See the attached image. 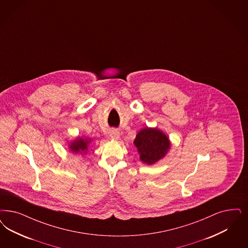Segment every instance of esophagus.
I'll return each instance as SVG.
<instances>
[{"label":"esophagus","instance_id":"1","mask_svg":"<svg viewBox=\"0 0 248 248\" xmlns=\"http://www.w3.org/2000/svg\"><path fill=\"white\" fill-rule=\"evenodd\" d=\"M109 136H110L111 139H112V140H118L120 138V133L116 129H112V130L110 131Z\"/></svg>","mask_w":248,"mask_h":248}]
</instances>
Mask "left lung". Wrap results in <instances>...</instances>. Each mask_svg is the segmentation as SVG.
Listing matches in <instances>:
<instances>
[{
	"instance_id": "left-lung-1",
	"label": "left lung",
	"mask_w": 248,
	"mask_h": 248,
	"mask_svg": "<svg viewBox=\"0 0 248 248\" xmlns=\"http://www.w3.org/2000/svg\"><path fill=\"white\" fill-rule=\"evenodd\" d=\"M134 145L140 160L147 165H153L164 158L171 146L170 138L156 127L141 129L134 140Z\"/></svg>"
}]
</instances>
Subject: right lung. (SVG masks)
Listing matches in <instances>:
<instances>
[{"label": "right lung", "mask_w": 248, "mask_h": 248, "mask_svg": "<svg viewBox=\"0 0 248 248\" xmlns=\"http://www.w3.org/2000/svg\"><path fill=\"white\" fill-rule=\"evenodd\" d=\"M91 143L92 140L90 138L78 137L71 142H69L68 149L74 154L86 155L89 149V145Z\"/></svg>", "instance_id": "obj_1"}]
</instances>
